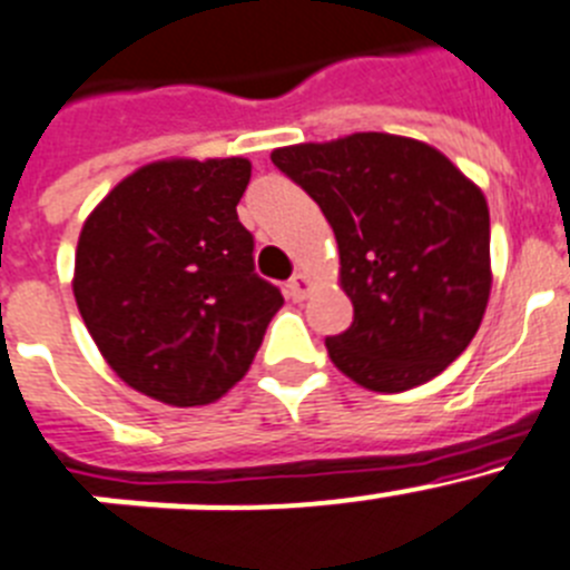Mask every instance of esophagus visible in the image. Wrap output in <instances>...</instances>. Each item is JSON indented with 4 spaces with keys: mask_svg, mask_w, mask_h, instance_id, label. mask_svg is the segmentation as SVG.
Wrapping results in <instances>:
<instances>
[{
    "mask_svg": "<svg viewBox=\"0 0 570 570\" xmlns=\"http://www.w3.org/2000/svg\"><path fill=\"white\" fill-rule=\"evenodd\" d=\"M286 292H289L292 301H304V297L309 295V292H312V281H309V275L297 273L295 278H292L289 284H286Z\"/></svg>",
    "mask_w": 570,
    "mask_h": 570,
    "instance_id": "34e87169",
    "label": "esophagus"
}]
</instances>
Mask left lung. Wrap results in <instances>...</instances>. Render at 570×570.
<instances>
[{
  "label": "left lung",
  "mask_w": 570,
  "mask_h": 570,
  "mask_svg": "<svg viewBox=\"0 0 570 570\" xmlns=\"http://www.w3.org/2000/svg\"><path fill=\"white\" fill-rule=\"evenodd\" d=\"M281 173L326 215L341 289L355 306L330 357L368 392H406L458 361L491 295L483 189L432 145L352 132L273 150Z\"/></svg>",
  "instance_id": "1"
}]
</instances>
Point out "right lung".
<instances>
[{
	"label": "right lung",
	"instance_id": "obj_1",
	"mask_svg": "<svg viewBox=\"0 0 570 570\" xmlns=\"http://www.w3.org/2000/svg\"><path fill=\"white\" fill-rule=\"evenodd\" d=\"M249 158H161L96 204L73 295L121 381L167 406H204L247 374L284 295L255 275L238 222Z\"/></svg>",
	"mask_w": 570,
	"mask_h": 570
}]
</instances>
